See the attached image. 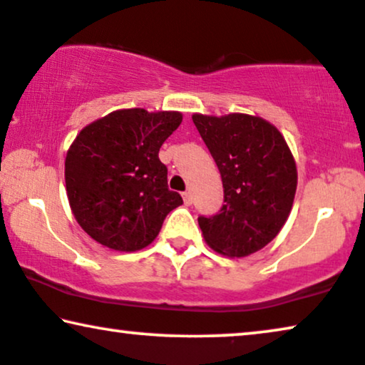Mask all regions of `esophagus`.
Wrapping results in <instances>:
<instances>
[{"mask_svg":"<svg viewBox=\"0 0 365 365\" xmlns=\"http://www.w3.org/2000/svg\"><path fill=\"white\" fill-rule=\"evenodd\" d=\"M182 198H183V203H185V205H192L193 198H192V193L190 192H183L182 193Z\"/></svg>","mask_w":365,"mask_h":365,"instance_id":"34e87169","label":"esophagus"}]
</instances>
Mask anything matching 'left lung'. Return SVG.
<instances>
[{"label": "left lung", "mask_w": 365, "mask_h": 365, "mask_svg": "<svg viewBox=\"0 0 365 365\" xmlns=\"http://www.w3.org/2000/svg\"><path fill=\"white\" fill-rule=\"evenodd\" d=\"M223 183V207L198 217L207 245L240 259L279 235L294 205L297 165L284 135L257 115H192Z\"/></svg>", "instance_id": "obj_1"}]
</instances>
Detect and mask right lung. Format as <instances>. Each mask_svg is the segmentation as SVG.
Instances as JSON below:
<instances>
[{"mask_svg":"<svg viewBox=\"0 0 365 365\" xmlns=\"http://www.w3.org/2000/svg\"><path fill=\"white\" fill-rule=\"evenodd\" d=\"M180 111L115 110L86 125L65 158L66 195L80 227L118 252L157 239L165 217L183 200L168 190L158 152L182 123Z\"/></svg>","mask_w":365,"mask_h":365,"instance_id":"add662e5","label":"right lung"}]
</instances>
